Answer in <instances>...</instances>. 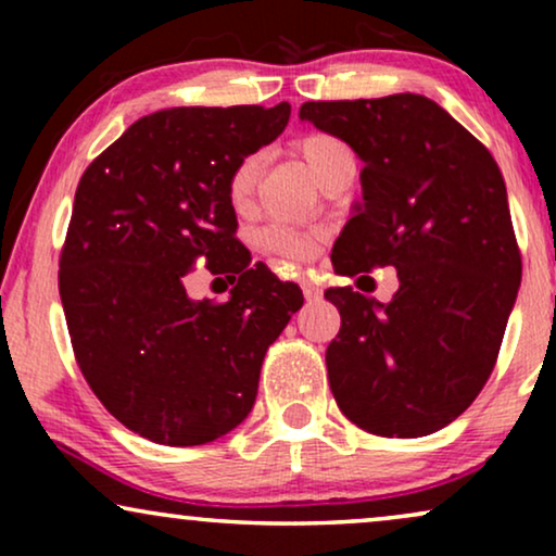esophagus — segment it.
<instances>
[{
  "instance_id": "obj_1",
  "label": "esophagus",
  "mask_w": 556,
  "mask_h": 556,
  "mask_svg": "<svg viewBox=\"0 0 556 556\" xmlns=\"http://www.w3.org/2000/svg\"><path fill=\"white\" fill-rule=\"evenodd\" d=\"M301 288H303V295H306V301H318L321 299V286L314 283V280L308 278H301Z\"/></svg>"
}]
</instances>
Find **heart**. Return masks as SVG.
<instances>
[{"label":"heart","mask_w":556,"mask_h":556,"mask_svg":"<svg viewBox=\"0 0 556 556\" xmlns=\"http://www.w3.org/2000/svg\"><path fill=\"white\" fill-rule=\"evenodd\" d=\"M293 147H295V154L303 159V164L308 166L311 174H314L318 181H321L331 169H337L339 164L354 162V154L352 149H349V143L341 141L339 136H331L324 131H311L306 136H301ZM257 177H261V156L257 154L242 156L240 162L232 166L230 174H227L225 194L235 212L250 210V204L255 200ZM255 240L263 253L278 257V261L303 263L314 255L318 232L306 230V227L273 223L268 227H263Z\"/></svg>","instance_id":"1"}]
</instances>
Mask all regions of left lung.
<instances>
[{"mask_svg":"<svg viewBox=\"0 0 556 556\" xmlns=\"http://www.w3.org/2000/svg\"><path fill=\"white\" fill-rule=\"evenodd\" d=\"M364 162L362 202L333 245L339 276L397 268L390 303L352 286L326 349L333 400L362 430L430 435L489 382L521 283L506 185L491 151L415 93L308 101L299 111Z\"/></svg>","mask_w":556,"mask_h":556,"instance_id":"8db88e82","label":"left lung"}]
</instances>
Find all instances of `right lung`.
<instances>
[{
  "mask_svg": "<svg viewBox=\"0 0 556 556\" xmlns=\"http://www.w3.org/2000/svg\"><path fill=\"white\" fill-rule=\"evenodd\" d=\"M291 105L166 109L93 159L60 253V299L78 367L103 407L159 445H204L245 420L268 346L303 293L235 238L225 194L242 156L278 139ZM197 260L241 270L225 304L192 302Z\"/></svg>",
  "mask_w": 556,
  "mask_h": 556,
  "instance_id": "obj_1",
  "label": "right lung"
}]
</instances>
